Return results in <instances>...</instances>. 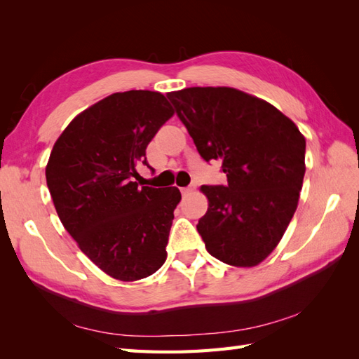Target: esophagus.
Returning <instances> with one entry per match:
<instances>
[{
    "mask_svg": "<svg viewBox=\"0 0 359 359\" xmlns=\"http://www.w3.org/2000/svg\"><path fill=\"white\" fill-rule=\"evenodd\" d=\"M196 189V185H189V187H187V188H182V194L184 196H187V194H191L193 191Z\"/></svg>",
    "mask_w": 359,
    "mask_h": 359,
    "instance_id": "esophagus-1",
    "label": "esophagus"
}]
</instances>
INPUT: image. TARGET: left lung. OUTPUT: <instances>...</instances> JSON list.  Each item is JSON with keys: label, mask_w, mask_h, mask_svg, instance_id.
I'll return each mask as SVG.
<instances>
[{"label": "left lung", "mask_w": 359, "mask_h": 359, "mask_svg": "<svg viewBox=\"0 0 359 359\" xmlns=\"http://www.w3.org/2000/svg\"><path fill=\"white\" fill-rule=\"evenodd\" d=\"M199 154L222 162L228 184L201 187L208 210L197 224L208 253L256 266L278 247L299 202L306 137L269 102L243 90L187 88L168 93Z\"/></svg>", "instance_id": "left-lung-1"}]
</instances>
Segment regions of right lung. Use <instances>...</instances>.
<instances>
[{"mask_svg": "<svg viewBox=\"0 0 359 359\" xmlns=\"http://www.w3.org/2000/svg\"><path fill=\"white\" fill-rule=\"evenodd\" d=\"M174 116L156 90L111 94L74 117L46 165L57 215L79 248L111 278L133 282L166 261L179 188L140 187L137 165Z\"/></svg>", "mask_w": 359, "mask_h": 359, "instance_id": "right-lung-1", "label": "right lung"}]
</instances>
